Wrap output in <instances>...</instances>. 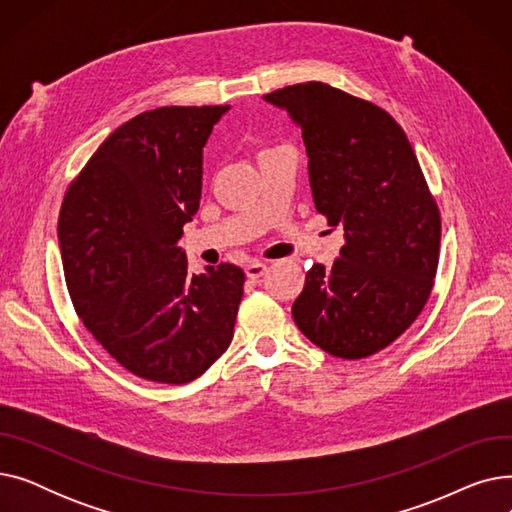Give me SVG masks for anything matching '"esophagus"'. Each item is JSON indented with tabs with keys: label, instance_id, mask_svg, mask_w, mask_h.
I'll list each match as a JSON object with an SVG mask.
<instances>
[{
	"label": "esophagus",
	"instance_id": "1",
	"mask_svg": "<svg viewBox=\"0 0 512 512\" xmlns=\"http://www.w3.org/2000/svg\"><path fill=\"white\" fill-rule=\"evenodd\" d=\"M265 272H267V265L261 263V261H253V263H249V265L245 267V274H247V278H251V280H259Z\"/></svg>",
	"mask_w": 512,
	"mask_h": 512
}]
</instances>
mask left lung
<instances>
[{"mask_svg":"<svg viewBox=\"0 0 512 512\" xmlns=\"http://www.w3.org/2000/svg\"><path fill=\"white\" fill-rule=\"evenodd\" d=\"M303 130L315 209L342 226L332 267L315 263L292 303L297 328L340 359H363L405 332L429 299L440 211L415 151L382 107L326 83L263 95Z\"/></svg>","mask_w":512,"mask_h":512,"instance_id":"left-lung-1","label":"left lung"}]
</instances>
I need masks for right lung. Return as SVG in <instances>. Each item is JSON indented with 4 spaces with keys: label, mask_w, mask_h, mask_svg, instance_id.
Segmentation results:
<instances>
[{
    "label": "right lung",
    "mask_w": 512,
    "mask_h": 512,
    "mask_svg": "<svg viewBox=\"0 0 512 512\" xmlns=\"http://www.w3.org/2000/svg\"><path fill=\"white\" fill-rule=\"evenodd\" d=\"M228 105L157 107L107 137L64 197L58 240L78 317L122 367L186 384L234 336L245 272H188L178 247L201 201L203 147Z\"/></svg>",
    "instance_id": "obj_1"
}]
</instances>
